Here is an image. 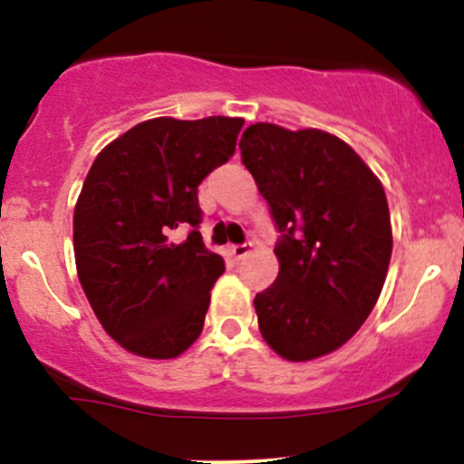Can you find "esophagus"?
<instances>
[{
    "instance_id": "obj_1",
    "label": "esophagus",
    "mask_w": 464,
    "mask_h": 464,
    "mask_svg": "<svg viewBox=\"0 0 464 464\" xmlns=\"http://www.w3.org/2000/svg\"><path fill=\"white\" fill-rule=\"evenodd\" d=\"M248 251H251V245H233L231 246V256L236 257V260H242Z\"/></svg>"
}]
</instances>
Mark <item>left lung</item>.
<instances>
[{"mask_svg": "<svg viewBox=\"0 0 464 464\" xmlns=\"http://www.w3.org/2000/svg\"><path fill=\"white\" fill-rule=\"evenodd\" d=\"M240 150L280 231V273L253 300L260 334L291 362L320 358L353 338L382 291L393 246L387 195L326 130L257 121Z\"/></svg>", "mask_w": 464, "mask_h": 464, "instance_id": "8db88e82", "label": "left lung"}]
</instances>
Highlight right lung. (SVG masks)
Returning <instances> with one entry per match:
<instances>
[{
	"mask_svg": "<svg viewBox=\"0 0 464 464\" xmlns=\"http://www.w3.org/2000/svg\"><path fill=\"white\" fill-rule=\"evenodd\" d=\"M242 117H155L102 149L72 216L77 276L106 334L135 355L178 358L204 326L224 260L199 236L198 187L236 153ZM189 228L173 243L169 231Z\"/></svg>",
	"mask_w": 464,
	"mask_h": 464,
	"instance_id": "obj_1",
	"label": "right lung"
}]
</instances>
